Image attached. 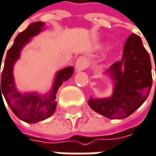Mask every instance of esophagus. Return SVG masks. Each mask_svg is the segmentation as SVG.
Masks as SVG:
<instances>
[{
	"label": "esophagus",
	"instance_id": "34e87169",
	"mask_svg": "<svg viewBox=\"0 0 156 156\" xmlns=\"http://www.w3.org/2000/svg\"><path fill=\"white\" fill-rule=\"evenodd\" d=\"M88 66V62L87 59L84 56H80L78 57L75 62V68L77 70H83L86 68H87Z\"/></svg>",
	"mask_w": 156,
	"mask_h": 156
}]
</instances>
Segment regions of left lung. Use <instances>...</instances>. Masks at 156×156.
<instances>
[{"instance_id": "left-lung-1", "label": "left lung", "mask_w": 156, "mask_h": 156, "mask_svg": "<svg viewBox=\"0 0 156 156\" xmlns=\"http://www.w3.org/2000/svg\"><path fill=\"white\" fill-rule=\"evenodd\" d=\"M152 66L148 52L138 36L127 39L122 59L106 71L113 83L112 94L88 100L94 112L109 119H124L132 114L147 98L152 87Z\"/></svg>"}]
</instances>
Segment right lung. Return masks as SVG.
<instances>
[{
	"label": "right lung",
	"instance_id": "add662e5",
	"mask_svg": "<svg viewBox=\"0 0 156 156\" xmlns=\"http://www.w3.org/2000/svg\"><path fill=\"white\" fill-rule=\"evenodd\" d=\"M45 23L41 21L30 24L15 38L13 45L8 50L3 62H2L3 56L0 57V73L1 65L4 63L0 83V99L3 101V95L14 114L27 123L39 122L48 119L54 113L57 105L55 101L57 91L64 81H67L72 76L74 71L72 66L57 71L51 90L44 95L36 92L22 94L16 88L13 76L14 64L20 59L22 48L30 41V38L42 32Z\"/></svg>",
	"mask_w": 156,
	"mask_h": 156
}]
</instances>
